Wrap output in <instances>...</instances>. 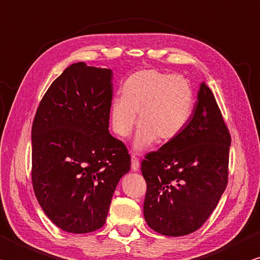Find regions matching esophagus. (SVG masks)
<instances>
[{
  "mask_svg": "<svg viewBox=\"0 0 260 260\" xmlns=\"http://www.w3.org/2000/svg\"><path fill=\"white\" fill-rule=\"evenodd\" d=\"M131 159H132V171L138 172L139 168H140V162H139L138 157H135V155H132Z\"/></svg>",
  "mask_w": 260,
  "mask_h": 260,
  "instance_id": "esophagus-1",
  "label": "esophagus"
}]
</instances>
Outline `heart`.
Listing matches in <instances>:
<instances>
[{"label":"heart","mask_w":260,"mask_h":260,"mask_svg":"<svg viewBox=\"0 0 260 260\" xmlns=\"http://www.w3.org/2000/svg\"><path fill=\"white\" fill-rule=\"evenodd\" d=\"M194 95L185 78L155 70H142L126 79L121 99L110 103L111 128L121 139L132 134L136 122L133 148L143 151L155 141L171 142L185 128L190 120Z\"/></svg>","instance_id":"1"}]
</instances>
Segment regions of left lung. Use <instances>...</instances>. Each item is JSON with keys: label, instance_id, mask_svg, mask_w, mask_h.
Masks as SVG:
<instances>
[{"label": "left lung", "instance_id": "left-lung-1", "mask_svg": "<svg viewBox=\"0 0 260 260\" xmlns=\"http://www.w3.org/2000/svg\"><path fill=\"white\" fill-rule=\"evenodd\" d=\"M230 145L216 99L202 82L185 128L142 161L143 214L149 228L182 237L204 225L228 184Z\"/></svg>", "mask_w": 260, "mask_h": 260}]
</instances>
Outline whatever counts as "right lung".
Wrapping results in <instances>:
<instances>
[{
  "label": "right lung",
  "instance_id": "1",
  "mask_svg": "<svg viewBox=\"0 0 260 260\" xmlns=\"http://www.w3.org/2000/svg\"><path fill=\"white\" fill-rule=\"evenodd\" d=\"M111 69L73 63L42 99L31 128L34 192L53 224L89 233L106 223L131 157L109 133Z\"/></svg>",
  "mask_w": 260,
  "mask_h": 260
}]
</instances>
